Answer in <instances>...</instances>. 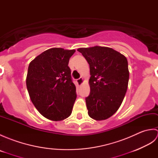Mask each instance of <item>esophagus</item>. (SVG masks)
<instances>
[{
  "label": "esophagus",
  "mask_w": 158,
  "mask_h": 158,
  "mask_svg": "<svg viewBox=\"0 0 158 158\" xmlns=\"http://www.w3.org/2000/svg\"><path fill=\"white\" fill-rule=\"evenodd\" d=\"M83 81H83V79L82 78V77H81V78H79L77 80V83L79 85H81L83 83Z\"/></svg>",
  "instance_id": "34e87169"
}]
</instances>
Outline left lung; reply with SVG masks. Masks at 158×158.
Returning a JSON list of instances; mask_svg holds the SVG:
<instances>
[{"label": "left lung", "mask_w": 158, "mask_h": 158, "mask_svg": "<svg viewBox=\"0 0 158 158\" xmlns=\"http://www.w3.org/2000/svg\"><path fill=\"white\" fill-rule=\"evenodd\" d=\"M89 65L90 94L85 98L88 115L101 121L111 117L122 105L129 81L127 58L107 47L77 49Z\"/></svg>", "instance_id": "obj_1"}]
</instances>
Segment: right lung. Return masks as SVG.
Segmentation results:
<instances>
[{"label": "right lung", "mask_w": 158, "mask_h": 158, "mask_svg": "<svg viewBox=\"0 0 158 158\" xmlns=\"http://www.w3.org/2000/svg\"><path fill=\"white\" fill-rule=\"evenodd\" d=\"M75 49L51 48L30 63L26 87L33 105L45 118L62 121L72 113L77 98L69 59Z\"/></svg>", "instance_id": "obj_1"}]
</instances>
